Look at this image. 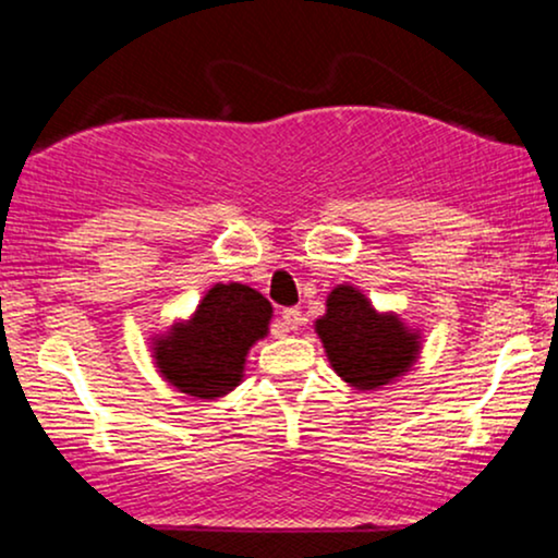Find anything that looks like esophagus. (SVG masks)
<instances>
[{
	"mask_svg": "<svg viewBox=\"0 0 558 558\" xmlns=\"http://www.w3.org/2000/svg\"><path fill=\"white\" fill-rule=\"evenodd\" d=\"M299 323H301V312L296 310V306H288V310L280 312V328H283L286 332L296 330Z\"/></svg>",
	"mask_w": 558,
	"mask_h": 558,
	"instance_id": "34e87169",
	"label": "esophagus"
}]
</instances>
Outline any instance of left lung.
Instances as JSON below:
<instances>
[{"label": "left lung", "mask_w": 558, "mask_h": 558, "mask_svg": "<svg viewBox=\"0 0 558 558\" xmlns=\"http://www.w3.org/2000/svg\"><path fill=\"white\" fill-rule=\"evenodd\" d=\"M315 330L330 367L351 388L375 390L409 373L420 354V330L393 312H377L354 286H336Z\"/></svg>", "instance_id": "8db88e82"}]
</instances>
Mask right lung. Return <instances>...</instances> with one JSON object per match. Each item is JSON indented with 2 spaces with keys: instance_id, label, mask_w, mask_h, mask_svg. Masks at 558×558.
Segmentation results:
<instances>
[{
  "instance_id": "right-lung-1",
  "label": "right lung",
  "mask_w": 558,
  "mask_h": 558,
  "mask_svg": "<svg viewBox=\"0 0 558 558\" xmlns=\"http://www.w3.org/2000/svg\"><path fill=\"white\" fill-rule=\"evenodd\" d=\"M272 306L254 288L217 283L196 312L155 338L159 375L181 393L220 399L243 377L246 354L270 330Z\"/></svg>"
}]
</instances>
